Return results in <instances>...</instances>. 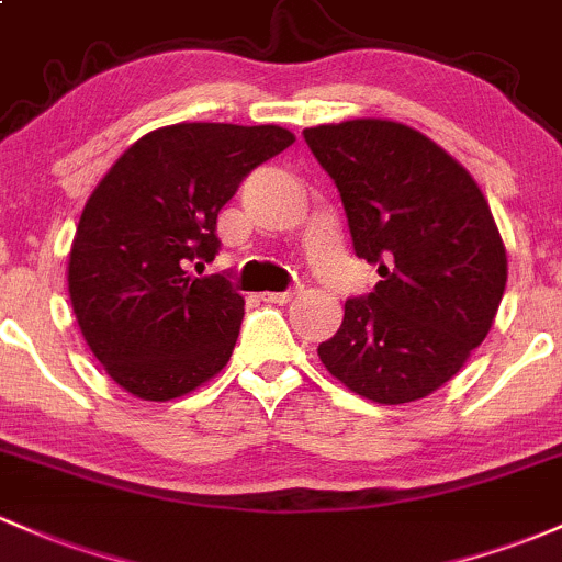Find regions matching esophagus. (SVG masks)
<instances>
[{
	"instance_id": "1",
	"label": "esophagus",
	"mask_w": 562,
	"mask_h": 562,
	"mask_svg": "<svg viewBox=\"0 0 562 562\" xmlns=\"http://www.w3.org/2000/svg\"><path fill=\"white\" fill-rule=\"evenodd\" d=\"M294 294H300V289H297V286L289 289V292H265V294H262V300H265V303L283 305V303H289V300H292Z\"/></svg>"
}]
</instances>
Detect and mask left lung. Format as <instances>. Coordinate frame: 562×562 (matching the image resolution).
Masks as SVG:
<instances>
[{
  "mask_svg": "<svg viewBox=\"0 0 562 562\" xmlns=\"http://www.w3.org/2000/svg\"><path fill=\"white\" fill-rule=\"evenodd\" d=\"M335 179L353 251L378 265L318 359L348 391L407 404L442 389L491 331L506 246L472 173L437 142L380 117L305 128Z\"/></svg>",
  "mask_w": 562,
  "mask_h": 562,
  "instance_id": "1",
  "label": "left lung"
}]
</instances>
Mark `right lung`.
I'll use <instances>...</instances> for the list:
<instances>
[{"mask_svg": "<svg viewBox=\"0 0 562 562\" xmlns=\"http://www.w3.org/2000/svg\"><path fill=\"white\" fill-rule=\"evenodd\" d=\"M294 144L281 125L177 123L131 144L82 209L69 300L95 359L144 402H171L231 361L244 297L187 262L220 249L216 214L259 162Z\"/></svg>", "mask_w": 562, "mask_h": 562, "instance_id": "1", "label": "right lung"}]
</instances>
